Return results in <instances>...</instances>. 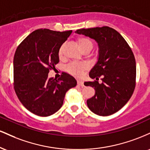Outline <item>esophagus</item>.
I'll return each mask as SVG.
<instances>
[{
	"instance_id": "1",
	"label": "esophagus",
	"mask_w": 150,
	"mask_h": 150,
	"mask_svg": "<svg viewBox=\"0 0 150 150\" xmlns=\"http://www.w3.org/2000/svg\"><path fill=\"white\" fill-rule=\"evenodd\" d=\"M77 85H78L79 86H81V87H84V82L83 81L80 80H77Z\"/></svg>"
}]
</instances>
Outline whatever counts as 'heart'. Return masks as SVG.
Returning <instances> with one entry per match:
<instances>
[{
	"mask_svg": "<svg viewBox=\"0 0 150 150\" xmlns=\"http://www.w3.org/2000/svg\"><path fill=\"white\" fill-rule=\"evenodd\" d=\"M76 42L79 49L81 50L82 52L85 51H90L93 47V43L88 38L80 37L77 39ZM58 55H59V56H62V47L59 49ZM87 68H88V66L86 63H72L68 65L67 70L72 75H75V76H80L83 73V72L87 69Z\"/></svg>",
	"mask_w": 150,
	"mask_h": 150,
	"instance_id": "b5f03b06",
	"label": "heart"
}]
</instances>
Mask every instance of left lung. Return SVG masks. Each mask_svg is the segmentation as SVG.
<instances>
[{"instance_id": "1", "label": "left lung", "mask_w": 150, "mask_h": 150, "mask_svg": "<svg viewBox=\"0 0 150 150\" xmlns=\"http://www.w3.org/2000/svg\"><path fill=\"white\" fill-rule=\"evenodd\" d=\"M76 33L94 39L99 46V57L89 72L96 79L85 82L95 90L87 104L93 113L106 116L119 111L131 97L135 87V56L124 38L109 27L77 30ZM103 82L99 83L98 77Z\"/></svg>"}]
</instances>
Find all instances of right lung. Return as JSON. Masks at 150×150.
Masks as SVG:
<instances>
[{
    "label": "right lung",
    "mask_w": 150,
    "mask_h": 150,
    "mask_svg": "<svg viewBox=\"0 0 150 150\" xmlns=\"http://www.w3.org/2000/svg\"><path fill=\"white\" fill-rule=\"evenodd\" d=\"M72 30L34 31L17 48L13 60L14 88L18 99L30 112L49 116L61 108L65 93L77 85L69 74L49 78V70L59 62L58 51Z\"/></svg>",
    "instance_id": "right-lung-1"
}]
</instances>
